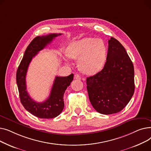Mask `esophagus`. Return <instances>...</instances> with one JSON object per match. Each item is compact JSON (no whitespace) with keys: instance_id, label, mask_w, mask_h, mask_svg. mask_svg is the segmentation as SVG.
Masks as SVG:
<instances>
[{"instance_id":"obj_1","label":"esophagus","mask_w":151,"mask_h":151,"mask_svg":"<svg viewBox=\"0 0 151 151\" xmlns=\"http://www.w3.org/2000/svg\"><path fill=\"white\" fill-rule=\"evenodd\" d=\"M74 78L75 79V80H81V76L78 74H75L74 76Z\"/></svg>"}]
</instances>
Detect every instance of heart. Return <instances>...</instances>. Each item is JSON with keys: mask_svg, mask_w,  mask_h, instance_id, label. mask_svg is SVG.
Segmentation results:
<instances>
[{"mask_svg": "<svg viewBox=\"0 0 151 151\" xmlns=\"http://www.w3.org/2000/svg\"><path fill=\"white\" fill-rule=\"evenodd\" d=\"M67 54L72 59L79 60V67L87 75L96 74L101 69L106 60V46L101 39L84 38L71 43Z\"/></svg>", "mask_w": 151, "mask_h": 151, "instance_id": "obj_1", "label": "heart"}]
</instances>
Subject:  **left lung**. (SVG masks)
Masks as SVG:
<instances>
[{
	"mask_svg": "<svg viewBox=\"0 0 151 151\" xmlns=\"http://www.w3.org/2000/svg\"><path fill=\"white\" fill-rule=\"evenodd\" d=\"M86 84L91 104L101 114L117 113L129 104L134 91V68L124 47L116 38L108 40L104 68L87 78Z\"/></svg>",
	"mask_w": 151,
	"mask_h": 151,
	"instance_id": "8db88e82",
	"label": "left lung"
}]
</instances>
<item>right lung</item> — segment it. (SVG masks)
I'll use <instances>...</instances> for the list:
<instances>
[{"label": "right lung", "instance_id": "1", "mask_svg": "<svg viewBox=\"0 0 151 151\" xmlns=\"http://www.w3.org/2000/svg\"><path fill=\"white\" fill-rule=\"evenodd\" d=\"M60 35L50 34L36 37L27 46L17 70V83L21 104L27 111L39 118H54L61 113L64 107L63 94L73 80V73L68 76L55 77L50 96L43 102H37L32 99L26 90V73L32 59L55 37Z\"/></svg>", "mask_w": 151, "mask_h": 151}]
</instances>
